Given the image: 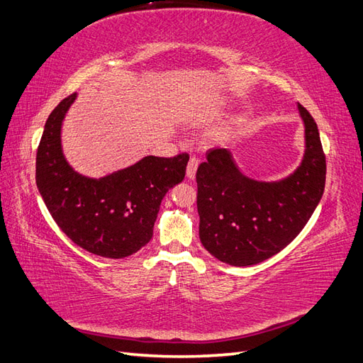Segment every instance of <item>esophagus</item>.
Wrapping results in <instances>:
<instances>
[{"instance_id": "obj_1", "label": "esophagus", "mask_w": 363, "mask_h": 363, "mask_svg": "<svg viewBox=\"0 0 363 363\" xmlns=\"http://www.w3.org/2000/svg\"><path fill=\"white\" fill-rule=\"evenodd\" d=\"M197 167H199V160L196 157H191L189 158V163H188V167H186V177H188L189 180H194L196 179Z\"/></svg>"}]
</instances>
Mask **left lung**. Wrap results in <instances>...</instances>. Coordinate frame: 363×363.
<instances>
[{
    "label": "left lung",
    "mask_w": 363,
    "mask_h": 363,
    "mask_svg": "<svg viewBox=\"0 0 363 363\" xmlns=\"http://www.w3.org/2000/svg\"><path fill=\"white\" fill-rule=\"evenodd\" d=\"M306 150L296 171L257 182L239 171L227 149L208 150L199 166L197 211L202 245L217 259L245 267L269 259L300 235L325 191L326 158L315 121L301 104Z\"/></svg>",
    "instance_id": "left-lung-1"
}]
</instances>
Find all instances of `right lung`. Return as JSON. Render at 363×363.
Wrapping results in <instances>:
<instances>
[{
    "label": "right lung",
    "instance_id": "add662e5",
    "mask_svg": "<svg viewBox=\"0 0 363 363\" xmlns=\"http://www.w3.org/2000/svg\"><path fill=\"white\" fill-rule=\"evenodd\" d=\"M76 93L48 118L37 149L35 182L59 228L93 255L121 259L146 245L166 192L186 174L188 154L144 157L101 179L72 169L62 152V123Z\"/></svg>",
    "mask_w": 363,
    "mask_h": 363
}]
</instances>
